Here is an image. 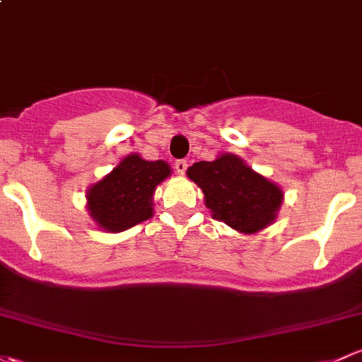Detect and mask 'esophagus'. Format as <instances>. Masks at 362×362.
Instances as JSON below:
<instances>
[{
    "label": "esophagus",
    "mask_w": 362,
    "mask_h": 362,
    "mask_svg": "<svg viewBox=\"0 0 362 362\" xmlns=\"http://www.w3.org/2000/svg\"><path fill=\"white\" fill-rule=\"evenodd\" d=\"M187 161L185 159H178L177 163H175V170H177L178 175H184L185 170H187Z\"/></svg>",
    "instance_id": "obj_1"
}]
</instances>
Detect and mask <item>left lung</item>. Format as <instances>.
<instances>
[{"label": "left lung", "instance_id": "left-lung-1", "mask_svg": "<svg viewBox=\"0 0 362 362\" xmlns=\"http://www.w3.org/2000/svg\"><path fill=\"white\" fill-rule=\"evenodd\" d=\"M187 177L203 191L204 206L213 218L243 234H257L272 226L284 199L276 182L230 152L213 161L194 163Z\"/></svg>", "mask_w": 362, "mask_h": 362}]
</instances>
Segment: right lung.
I'll return each mask as SVG.
<instances>
[{
  "mask_svg": "<svg viewBox=\"0 0 362 362\" xmlns=\"http://www.w3.org/2000/svg\"><path fill=\"white\" fill-rule=\"evenodd\" d=\"M171 175L166 161H147L133 152L86 191V210L98 229L123 232L154 215V192Z\"/></svg>",
  "mask_w": 362,
  "mask_h": 362,
  "instance_id": "obj_1",
  "label": "right lung"
}]
</instances>
